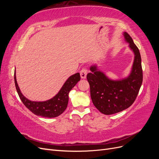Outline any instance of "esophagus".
Segmentation results:
<instances>
[{
  "label": "esophagus",
  "instance_id": "34e87169",
  "mask_svg": "<svg viewBox=\"0 0 159 159\" xmlns=\"http://www.w3.org/2000/svg\"><path fill=\"white\" fill-rule=\"evenodd\" d=\"M87 74H88V70H86L85 68H82V70L80 71L81 78V79H85L86 76H87Z\"/></svg>",
  "mask_w": 159,
  "mask_h": 159
}]
</instances>
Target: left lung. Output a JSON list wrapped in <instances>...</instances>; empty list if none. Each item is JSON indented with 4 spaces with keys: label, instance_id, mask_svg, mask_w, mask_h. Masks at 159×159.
I'll list each match as a JSON object with an SVG mask.
<instances>
[{
    "label": "left lung",
    "instance_id": "1",
    "mask_svg": "<svg viewBox=\"0 0 159 159\" xmlns=\"http://www.w3.org/2000/svg\"><path fill=\"white\" fill-rule=\"evenodd\" d=\"M123 36L134 56L131 71L127 78L117 80L110 79L95 64L90 67L91 72L87 75L92 102L105 115L121 112L131 106L143 82L140 52L128 33L124 32Z\"/></svg>",
    "mask_w": 159,
    "mask_h": 159
}]
</instances>
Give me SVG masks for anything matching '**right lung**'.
<instances>
[{
	"instance_id": "obj_1",
	"label": "right lung",
	"mask_w": 159,
	"mask_h": 159,
	"mask_svg": "<svg viewBox=\"0 0 159 159\" xmlns=\"http://www.w3.org/2000/svg\"><path fill=\"white\" fill-rule=\"evenodd\" d=\"M80 80V73L72 75L66 81L59 92L54 97L45 102H34L28 99L21 93L17 84L16 72H14V82L16 89L24 105L34 114L38 116L48 118L56 117L64 111L68 106L70 91Z\"/></svg>"
}]
</instances>
